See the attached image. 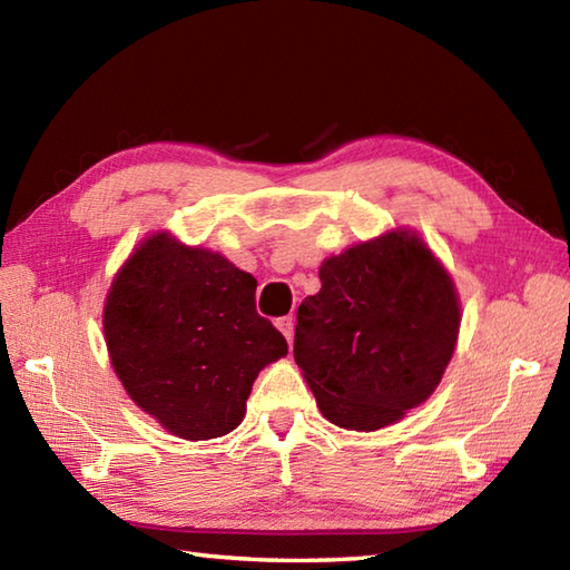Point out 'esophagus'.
Returning <instances> with one entry per match:
<instances>
[{"instance_id":"1","label":"esophagus","mask_w":570,"mask_h":570,"mask_svg":"<svg viewBox=\"0 0 570 570\" xmlns=\"http://www.w3.org/2000/svg\"><path fill=\"white\" fill-rule=\"evenodd\" d=\"M276 327L282 330V335L286 337L288 345H294V317H279V321H276Z\"/></svg>"}]
</instances>
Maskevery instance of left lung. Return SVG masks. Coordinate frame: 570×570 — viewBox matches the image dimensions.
<instances>
[{
    "instance_id": "8db88e82",
    "label": "left lung",
    "mask_w": 570,
    "mask_h": 570,
    "mask_svg": "<svg viewBox=\"0 0 570 570\" xmlns=\"http://www.w3.org/2000/svg\"><path fill=\"white\" fill-rule=\"evenodd\" d=\"M298 306L294 360L323 417L374 432L425 403L456 350L452 274L415 230L395 228L323 259Z\"/></svg>"
}]
</instances>
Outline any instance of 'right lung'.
Wrapping results in <instances>:
<instances>
[{"mask_svg": "<svg viewBox=\"0 0 570 570\" xmlns=\"http://www.w3.org/2000/svg\"><path fill=\"white\" fill-rule=\"evenodd\" d=\"M257 279L206 247L157 230L128 255L104 301V340L142 413L181 440L240 425L264 366L288 354L255 308Z\"/></svg>", "mask_w": 570, "mask_h": 570, "instance_id": "add662e5", "label": "right lung"}]
</instances>
